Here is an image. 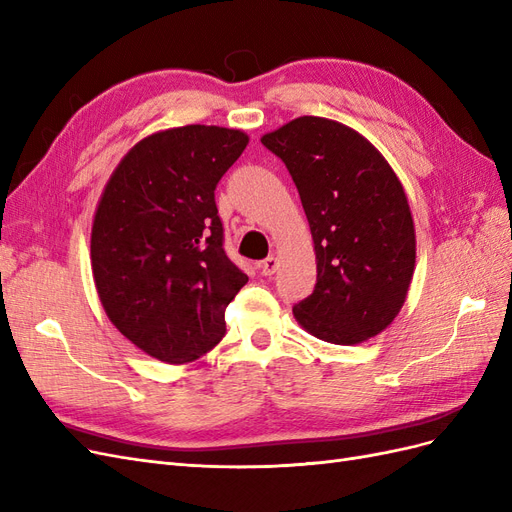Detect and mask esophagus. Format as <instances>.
<instances>
[{"label":"esophagus","mask_w":512,"mask_h":512,"mask_svg":"<svg viewBox=\"0 0 512 512\" xmlns=\"http://www.w3.org/2000/svg\"><path fill=\"white\" fill-rule=\"evenodd\" d=\"M277 265H280V262H277V258L275 256H269V258H265V260H260L258 262V271L262 273V275H273L275 271H277Z\"/></svg>","instance_id":"esophagus-1"}]
</instances>
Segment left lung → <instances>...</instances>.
<instances>
[{
	"mask_svg": "<svg viewBox=\"0 0 512 512\" xmlns=\"http://www.w3.org/2000/svg\"><path fill=\"white\" fill-rule=\"evenodd\" d=\"M297 185L312 228L316 286L292 312L324 342L352 346L384 331L412 282L416 239L408 198L380 151L324 117L262 136Z\"/></svg>",
	"mask_w": 512,
	"mask_h": 512,
	"instance_id": "1",
	"label": "left lung"
}]
</instances>
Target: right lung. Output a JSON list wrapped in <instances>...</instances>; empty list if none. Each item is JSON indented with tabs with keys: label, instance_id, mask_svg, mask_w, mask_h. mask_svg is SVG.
<instances>
[{
	"label": "right lung",
	"instance_id": "obj_1",
	"mask_svg": "<svg viewBox=\"0 0 512 512\" xmlns=\"http://www.w3.org/2000/svg\"><path fill=\"white\" fill-rule=\"evenodd\" d=\"M245 145L218 126L158 132L106 183L91 228L96 288L119 333L153 359L194 361L226 333L247 275L224 250L215 188Z\"/></svg>",
	"mask_w": 512,
	"mask_h": 512
}]
</instances>
